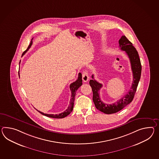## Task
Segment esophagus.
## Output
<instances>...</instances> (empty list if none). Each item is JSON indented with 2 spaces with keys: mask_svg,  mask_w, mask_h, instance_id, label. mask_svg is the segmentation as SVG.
<instances>
[{
  "mask_svg": "<svg viewBox=\"0 0 159 159\" xmlns=\"http://www.w3.org/2000/svg\"><path fill=\"white\" fill-rule=\"evenodd\" d=\"M82 79L84 82H87L89 80V76L88 75V73L85 71H83L82 74Z\"/></svg>",
  "mask_w": 159,
  "mask_h": 159,
  "instance_id": "1",
  "label": "esophagus"
}]
</instances>
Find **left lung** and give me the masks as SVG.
Listing matches in <instances>:
<instances>
[{
  "label": "left lung",
  "mask_w": 159,
  "mask_h": 159,
  "mask_svg": "<svg viewBox=\"0 0 159 159\" xmlns=\"http://www.w3.org/2000/svg\"><path fill=\"white\" fill-rule=\"evenodd\" d=\"M119 44L120 50L125 51L126 53L128 55L132 67L133 81L132 83L131 89L128 93L114 103L107 104L102 101L99 96V90L102 87V84L93 79V75H92L93 79L90 80L89 83V85L91 87L93 90V99L96 108L107 114L118 112L132 102L141 78L142 67L139 55L136 48L133 46L132 43L129 41L125 35H122L121 37L119 40Z\"/></svg>",
  "instance_id": "1"
}]
</instances>
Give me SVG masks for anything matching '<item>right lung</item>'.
<instances>
[{"label": "right lung", "instance_id": "1", "mask_svg": "<svg viewBox=\"0 0 159 159\" xmlns=\"http://www.w3.org/2000/svg\"><path fill=\"white\" fill-rule=\"evenodd\" d=\"M33 39V38L31 39L30 43L29 45L27 47V49L23 52L22 56L25 54V53H26L27 51L30 48L31 45L33 43V41H32ZM18 74L20 75L19 72H18ZM81 76L82 75H81V73H79V75H78V79L75 82H73L72 83H71L70 84V90L71 91V97H70V105L68 106L67 109L65 110L64 112H61L60 114H45V113L41 112V111H39V110H37V109L36 110L43 116L53 118H63L66 117L67 116H68L70 113L72 111L73 108H74V101H75V95H76V92L78 90V89L82 85V76Z\"/></svg>", "mask_w": 159, "mask_h": 159}]
</instances>
